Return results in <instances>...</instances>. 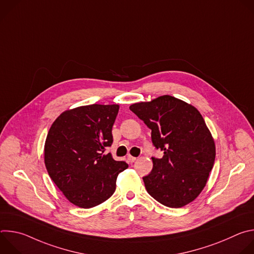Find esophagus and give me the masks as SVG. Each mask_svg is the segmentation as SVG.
Segmentation results:
<instances>
[{"mask_svg": "<svg viewBox=\"0 0 254 254\" xmlns=\"http://www.w3.org/2000/svg\"><path fill=\"white\" fill-rule=\"evenodd\" d=\"M127 161H128L129 163H133V162L136 161V158H134V157H132V156H127Z\"/></svg>", "mask_w": 254, "mask_h": 254, "instance_id": "esophagus-1", "label": "esophagus"}]
</instances>
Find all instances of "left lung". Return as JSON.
<instances>
[{
	"instance_id": "8db88e82",
	"label": "left lung",
	"mask_w": 254,
	"mask_h": 254,
	"mask_svg": "<svg viewBox=\"0 0 254 254\" xmlns=\"http://www.w3.org/2000/svg\"><path fill=\"white\" fill-rule=\"evenodd\" d=\"M129 110L152 130L164 152L152 158L153 170L142 177L148 193L170 208L183 207L204 189L215 161V143L196 107L171 95L131 104Z\"/></svg>"
}]
</instances>
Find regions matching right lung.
<instances>
[{
	"label": "right lung",
	"instance_id": "obj_1",
	"mask_svg": "<svg viewBox=\"0 0 254 254\" xmlns=\"http://www.w3.org/2000/svg\"><path fill=\"white\" fill-rule=\"evenodd\" d=\"M118 104H90L62 113L45 141L44 161L55 185L72 203L92 208L116 191L118 175L128 165L116 161L111 147Z\"/></svg>",
	"mask_w": 254,
	"mask_h": 254
}]
</instances>
